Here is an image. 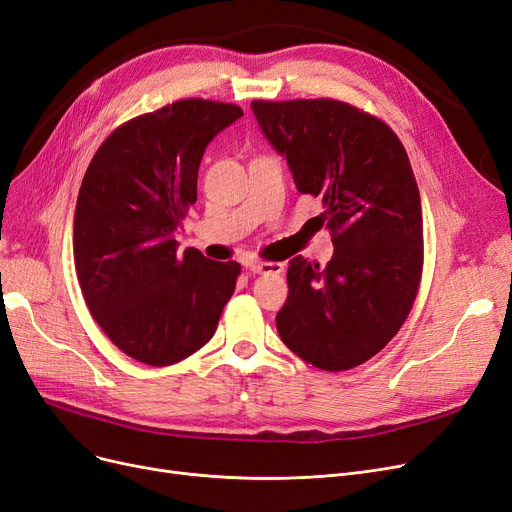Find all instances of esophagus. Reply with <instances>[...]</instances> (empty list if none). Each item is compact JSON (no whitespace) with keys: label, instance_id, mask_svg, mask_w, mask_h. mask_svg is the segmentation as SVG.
Wrapping results in <instances>:
<instances>
[{"label":"esophagus","instance_id":"34e87169","mask_svg":"<svg viewBox=\"0 0 512 512\" xmlns=\"http://www.w3.org/2000/svg\"><path fill=\"white\" fill-rule=\"evenodd\" d=\"M251 274H280L285 272V263L280 261H253L246 266Z\"/></svg>","mask_w":512,"mask_h":512}]
</instances>
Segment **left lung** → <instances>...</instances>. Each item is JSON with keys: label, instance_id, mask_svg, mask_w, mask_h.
Instances as JSON below:
<instances>
[{"label": "left lung", "instance_id": "left-lung-1", "mask_svg": "<svg viewBox=\"0 0 512 512\" xmlns=\"http://www.w3.org/2000/svg\"><path fill=\"white\" fill-rule=\"evenodd\" d=\"M251 107L297 192L323 202L316 219L335 246L325 268L301 255L289 261L278 335L323 371L363 365L399 333L422 280V202L407 151L386 122L344 101Z\"/></svg>", "mask_w": 512, "mask_h": 512}]
</instances>
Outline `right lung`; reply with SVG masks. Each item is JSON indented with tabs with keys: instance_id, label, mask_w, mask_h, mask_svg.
Masks as SVG:
<instances>
[{
	"instance_id": "add662e5",
	"label": "right lung",
	"mask_w": 512,
	"mask_h": 512,
	"mask_svg": "<svg viewBox=\"0 0 512 512\" xmlns=\"http://www.w3.org/2000/svg\"><path fill=\"white\" fill-rule=\"evenodd\" d=\"M234 103L181 99L118 126L90 160L75 204L73 259L86 306L124 354L175 365L211 342L240 263L177 251L198 168Z\"/></svg>"
}]
</instances>
